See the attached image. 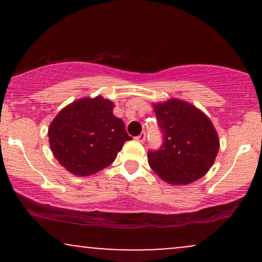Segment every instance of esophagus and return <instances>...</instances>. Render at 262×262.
Wrapping results in <instances>:
<instances>
[{
    "instance_id": "esophagus-1",
    "label": "esophagus",
    "mask_w": 262,
    "mask_h": 262,
    "mask_svg": "<svg viewBox=\"0 0 262 262\" xmlns=\"http://www.w3.org/2000/svg\"><path fill=\"white\" fill-rule=\"evenodd\" d=\"M135 139H137L138 141H140V143H143V141L145 140V133L143 132V133H140L137 138H135Z\"/></svg>"
}]
</instances>
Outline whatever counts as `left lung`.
I'll use <instances>...</instances> for the list:
<instances>
[{
	"label": "left lung",
	"instance_id": "obj_1",
	"mask_svg": "<svg viewBox=\"0 0 262 262\" xmlns=\"http://www.w3.org/2000/svg\"><path fill=\"white\" fill-rule=\"evenodd\" d=\"M164 143L149 151L148 162L162 181L188 185L208 172L219 150V138L208 117L188 102L170 98L152 103Z\"/></svg>",
	"mask_w": 262,
	"mask_h": 262
}]
</instances>
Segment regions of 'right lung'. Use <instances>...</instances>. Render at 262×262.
Wrapping results in <instances>:
<instances>
[{"label":"right lung","instance_id":"1","mask_svg":"<svg viewBox=\"0 0 262 262\" xmlns=\"http://www.w3.org/2000/svg\"><path fill=\"white\" fill-rule=\"evenodd\" d=\"M114 103L102 96L74 101L56 114L48 129L50 150L69 172L90 176L116 160L130 140Z\"/></svg>","mask_w":262,"mask_h":262}]
</instances>
